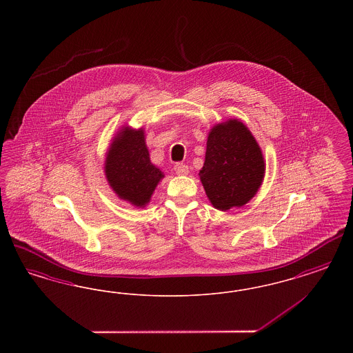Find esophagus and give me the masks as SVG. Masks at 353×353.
Instances as JSON below:
<instances>
[{
  "label": "esophagus",
  "instance_id": "obj_1",
  "mask_svg": "<svg viewBox=\"0 0 353 353\" xmlns=\"http://www.w3.org/2000/svg\"><path fill=\"white\" fill-rule=\"evenodd\" d=\"M174 172H176L177 174H180V176H185V174H188L189 168H188V165H185L183 163H177V164L174 165Z\"/></svg>",
  "mask_w": 353,
  "mask_h": 353
}]
</instances>
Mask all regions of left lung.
Listing matches in <instances>:
<instances>
[{"label": "left lung", "instance_id": "left-lung-1", "mask_svg": "<svg viewBox=\"0 0 353 353\" xmlns=\"http://www.w3.org/2000/svg\"><path fill=\"white\" fill-rule=\"evenodd\" d=\"M263 176L262 152L245 124L234 119L210 131L200 179L214 208L243 206L258 192Z\"/></svg>", "mask_w": 353, "mask_h": 353}]
</instances>
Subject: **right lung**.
Listing matches in <instances>:
<instances>
[{
	"mask_svg": "<svg viewBox=\"0 0 353 353\" xmlns=\"http://www.w3.org/2000/svg\"><path fill=\"white\" fill-rule=\"evenodd\" d=\"M105 176L120 199L136 206L150 201L163 173L150 160L143 130L125 128L115 137L107 153Z\"/></svg>",
	"mask_w": 353,
	"mask_h": 353,
	"instance_id": "right-lung-1",
	"label": "right lung"
}]
</instances>
